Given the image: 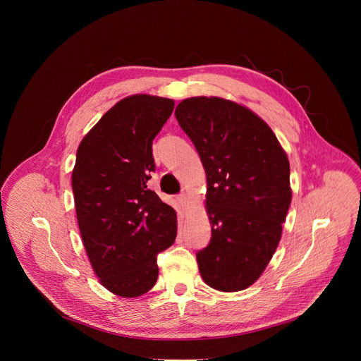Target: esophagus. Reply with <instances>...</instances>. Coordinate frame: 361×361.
<instances>
[{
  "label": "esophagus",
  "instance_id": "1",
  "mask_svg": "<svg viewBox=\"0 0 361 361\" xmlns=\"http://www.w3.org/2000/svg\"><path fill=\"white\" fill-rule=\"evenodd\" d=\"M177 201H178V204H180V207H181V210H183V213H185L187 210H188V205H190V198H188V195L187 194H178L177 195Z\"/></svg>",
  "mask_w": 361,
  "mask_h": 361
}]
</instances>
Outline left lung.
Masks as SVG:
<instances>
[{
	"mask_svg": "<svg viewBox=\"0 0 361 361\" xmlns=\"http://www.w3.org/2000/svg\"><path fill=\"white\" fill-rule=\"evenodd\" d=\"M176 118L207 176L212 240L197 252L200 274L216 290H244L281 238L291 202L288 159L271 128L237 102L187 98Z\"/></svg>",
	"mask_w": 361,
	"mask_h": 361,
	"instance_id": "left-lung-1",
	"label": "left lung"
}]
</instances>
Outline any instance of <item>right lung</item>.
<instances>
[{
  "label": "right lung",
  "instance_id": "1",
  "mask_svg": "<svg viewBox=\"0 0 361 361\" xmlns=\"http://www.w3.org/2000/svg\"><path fill=\"white\" fill-rule=\"evenodd\" d=\"M173 110L169 98L127 97L77 149L73 191L82 243L101 284L121 297L154 287L157 255L177 235L176 210L147 187L156 171L152 140Z\"/></svg>",
  "mask_w": 361,
  "mask_h": 361
}]
</instances>
